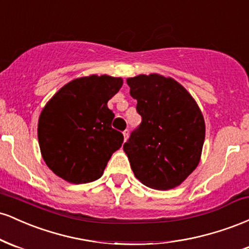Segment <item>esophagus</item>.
<instances>
[{
	"label": "esophagus",
	"mask_w": 249,
	"mask_h": 249,
	"mask_svg": "<svg viewBox=\"0 0 249 249\" xmlns=\"http://www.w3.org/2000/svg\"><path fill=\"white\" fill-rule=\"evenodd\" d=\"M128 134H130V133H128V130H125L124 132H123V136H124V141H125V142L127 141V138H128Z\"/></svg>",
	"instance_id": "esophagus-1"
}]
</instances>
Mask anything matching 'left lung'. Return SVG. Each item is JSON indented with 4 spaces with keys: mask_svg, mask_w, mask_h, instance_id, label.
<instances>
[{
    "mask_svg": "<svg viewBox=\"0 0 249 249\" xmlns=\"http://www.w3.org/2000/svg\"><path fill=\"white\" fill-rule=\"evenodd\" d=\"M142 116L123 150L136 178L154 190L179 186L196 170L205 141L204 116L180 83L159 73L126 79Z\"/></svg>",
    "mask_w": 249,
    "mask_h": 249,
    "instance_id": "left-lung-1",
    "label": "left lung"
}]
</instances>
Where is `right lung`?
Returning <instances> with one entry per match:
<instances>
[{
  "label": "right lung",
  "instance_id": "obj_1",
  "mask_svg": "<svg viewBox=\"0 0 249 249\" xmlns=\"http://www.w3.org/2000/svg\"><path fill=\"white\" fill-rule=\"evenodd\" d=\"M123 78L107 75L81 77L62 87L38 118V144L47 166L71 184L101 178L108 159L123 144V134L111 127L107 107Z\"/></svg>",
  "mask_w": 249,
  "mask_h": 249
}]
</instances>
